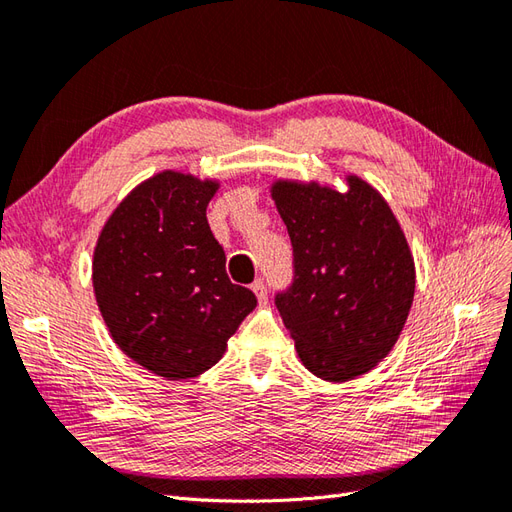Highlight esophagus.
Here are the masks:
<instances>
[{
	"label": "esophagus",
	"mask_w": 512,
	"mask_h": 512,
	"mask_svg": "<svg viewBox=\"0 0 512 512\" xmlns=\"http://www.w3.org/2000/svg\"><path fill=\"white\" fill-rule=\"evenodd\" d=\"M252 289H254V293H256L258 302L265 304V302H267V282H265L263 278H258V280L254 282V285H252Z\"/></svg>",
	"instance_id": "obj_1"
}]
</instances>
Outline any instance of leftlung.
Returning a JSON list of instances; mask_svg holds the SVG:
<instances>
[{
  "label": "left lung",
  "instance_id": "8db88e82",
  "mask_svg": "<svg viewBox=\"0 0 512 512\" xmlns=\"http://www.w3.org/2000/svg\"><path fill=\"white\" fill-rule=\"evenodd\" d=\"M293 247V282L276 295L295 350L315 377L366 374L399 339L414 300V258L390 206L366 181L348 190L276 181Z\"/></svg>",
  "mask_w": 512,
  "mask_h": 512
}]
</instances>
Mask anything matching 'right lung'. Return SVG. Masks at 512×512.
<instances>
[{
    "mask_svg": "<svg viewBox=\"0 0 512 512\" xmlns=\"http://www.w3.org/2000/svg\"><path fill=\"white\" fill-rule=\"evenodd\" d=\"M219 184L164 170L131 190L94 249V293L113 342L164 379L217 363L256 295L227 278L206 208Z\"/></svg>",
    "mask_w": 512,
    "mask_h": 512,
    "instance_id": "obj_1",
    "label": "right lung"
}]
</instances>
